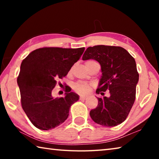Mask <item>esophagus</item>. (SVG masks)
Here are the masks:
<instances>
[{
    "mask_svg": "<svg viewBox=\"0 0 159 159\" xmlns=\"http://www.w3.org/2000/svg\"><path fill=\"white\" fill-rule=\"evenodd\" d=\"M85 99H86V97H84V96H80V100H85Z\"/></svg>",
    "mask_w": 159,
    "mask_h": 159,
    "instance_id": "esophagus-1",
    "label": "esophagus"
}]
</instances>
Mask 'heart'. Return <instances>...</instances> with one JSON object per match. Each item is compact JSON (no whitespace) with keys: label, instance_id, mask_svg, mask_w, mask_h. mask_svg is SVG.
<instances>
[{"label":"heart","instance_id":"1","mask_svg":"<svg viewBox=\"0 0 159 159\" xmlns=\"http://www.w3.org/2000/svg\"><path fill=\"white\" fill-rule=\"evenodd\" d=\"M92 63H97V62L93 60H89L86 61L85 65H87V64H92ZM73 88L75 90V92L80 94V95H88V94L90 92L91 85L86 83L78 82L74 85Z\"/></svg>","mask_w":159,"mask_h":159}]
</instances>
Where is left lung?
<instances>
[{"instance_id":"8db88e82","label":"left lung","mask_w":159,"mask_h":159,"mask_svg":"<svg viewBox=\"0 0 159 159\" xmlns=\"http://www.w3.org/2000/svg\"><path fill=\"white\" fill-rule=\"evenodd\" d=\"M83 60H95L101 66L102 76L97 94L98 104L90 111L92 119L98 124L114 127L126 119L133 107L139 80L136 62L124 48L109 45H95L88 48Z\"/></svg>"}]
</instances>
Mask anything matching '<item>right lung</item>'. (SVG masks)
Wrapping results in <instances>:
<instances>
[{"label":"right lung","mask_w":159,"mask_h":159,"mask_svg":"<svg viewBox=\"0 0 159 159\" xmlns=\"http://www.w3.org/2000/svg\"><path fill=\"white\" fill-rule=\"evenodd\" d=\"M84 50L43 48L32 51L22 61L17 78L21 107L35 127L49 130L68 118L70 107L79 100V95L66 89L63 98H55L52 91L56 80L66 76Z\"/></svg>","instance_id":"1"}]
</instances>
